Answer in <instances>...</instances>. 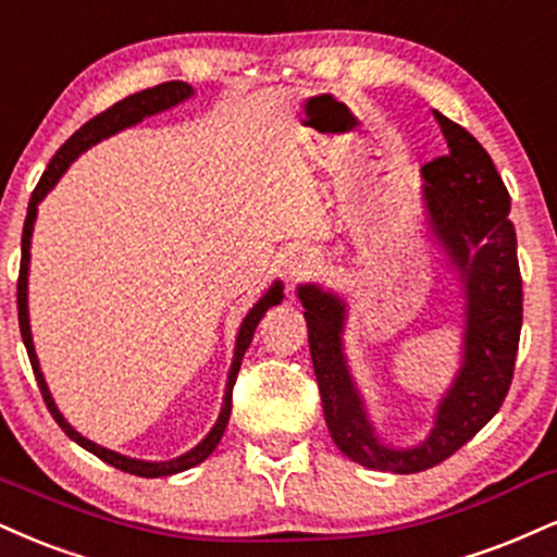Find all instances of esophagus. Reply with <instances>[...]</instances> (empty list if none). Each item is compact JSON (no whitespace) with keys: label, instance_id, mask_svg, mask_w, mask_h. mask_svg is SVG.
I'll return each instance as SVG.
<instances>
[{"label":"esophagus","instance_id":"1","mask_svg":"<svg viewBox=\"0 0 557 557\" xmlns=\"http://www.w3.org/2000/svg\"><path fill=\"white\" fill-rule=\"evenodd\" d=\"M308 267H311V259H308L306 253H293V257L285 261L287 277H293V280H298V277H304V274H308Z\"/></svg>","mask_w":557,"mask_h":557}]
</instances>
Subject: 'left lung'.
Instances as JSON below:
<instances>
[{
  "mask_svg": "<svg viewBox=\"0 0 557 557\" xmlns=\"http://www.w3.org/2000/svg\"><path fill=\"white\" fill-rule=\"evenodd\" d=\"M433 116L448 152L423 165L425 202L433 233L465 277L467 334L465 368L441 405L433 433L418 448L397 451L379 444L339 347L345 306L319 287L298 290L321 407L334 444L368 470L394 474L425 472L446 461L500 410L513 381L524 317L516 231L508 220L511 197L504 178L465 126L435 111Z\"/></svg>",
  "mask_w": 557,
  "mask_h": 557,
  "instance_id": "1",
  "label": "left lung"
}]
</instances>
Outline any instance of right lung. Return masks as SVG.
<instances>
[{"instance_id": "obj_1", "label": "right lung", "mask_w": 557, "mask_h": 557, "mask_svg": "<svg viewBox=\"0 0 557 557\" xmlns=\"http://www.w3.org/2000/svg\"><path fill=\"white\" fill-rule=\"evenodd\" d=\"M191 96V85L186 83H178V79H173V83H163V85H156V87H147L143 92H134V96L119 100V103H113L111 109L100 111L98 116H92L90 122H85L79 129L72 134L66 143L59 147L57 156L51 158V163L46 165L41 181L36 184V189L30 194V202H28V214H25V225H23V259H20V277H17V319H20V334H23V343H25V350H28V358H30V366H33V373H36V381H38V388H41L44 394V401L46 407H49V412L53 414V420H57L59 428L70 435L75 444H79L83 448H87L90 454H96L98 459H103L106 465L116 467V470L122 472H129V474H137V478H165V474H176V472H184L189 470V467H197L199 461H205L210 454L214 451V446L220 444V438H223L225 433V425H227V418H231V405H233V386H236V379H238V368H240V358H244L246 347L251 345V337H253V330H257V324L261 321V317L267 313V308L270 306H277L280 300H283V290H280V285H274L270 293H267L264 298L259 300L257 306L251 308L249 317L244 319V324H240V332H238V343H236V360H233V368H231V376H227V392H225V405H223V412H220L218 423L210 431V435L199 444L197 448H191L189 454H184V457L173 459V461H139V459H126L122 454H113L109 448L92 444V441H87L79 435L75 428H72L66 420L59 414L57 405H53L49 388H46V381L41 376V371H38V360H36V352H33V343H30V326H28V293H25V287H28V259H30V233H33V223H36V207L41 199L46 197V191L51 189L53 184H57L59 176L66 171V165L75 160L79 152L87 150L90 145H96L98 139L109 137V134L124 129V126H132L137 122H143L145 116H152V113L158 111H165L171 109V106L181 103L184 98Z\"/></svg>"}]
</instances>
